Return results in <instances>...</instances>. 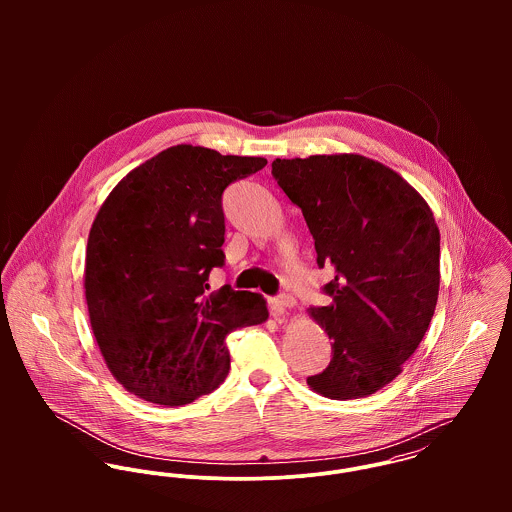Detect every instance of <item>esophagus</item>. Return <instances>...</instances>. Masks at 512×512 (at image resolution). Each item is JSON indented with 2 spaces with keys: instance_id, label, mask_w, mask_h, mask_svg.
Masks as SVG:
<instances>
[{
  "instance_id": "1",
  "label": "esophagus",
  "mask_w": 512,
  "mask_h": 512,
  "mask_svg": "<svg viewBox=\"0 0 512 512\" xmlns=\"http://www.w3.org/2000/svg\"><path fill=\"white\" fill-rule=\"evenodd\" d=\"M293 305H295V299L290 295H280L270 299V309L274 315H284L288 309H292Z\"/></svg>"
}]
</instances>
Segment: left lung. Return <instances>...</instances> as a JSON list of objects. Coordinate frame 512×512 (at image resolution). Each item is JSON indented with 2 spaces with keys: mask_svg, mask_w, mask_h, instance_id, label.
Returning <instances> with one entry per match:
<instances>
[{
  "mask_svg": "<svg viewBox=\"0 0 512 512\" xmlns=\"http://www.w3.org/2000/svg\"><path fill=\"white\" fill-rule=\"evenodd\" d=\"M272 175L335 280L307 309L333 341L329 366L307 378L331 400L390 384L422 343L439 292V228L424 197L394 169L359 153L276 159Z\"/></svg>",
  "mask_w": 512,
  "mask_h": 512,
  "instance_id": "1",
  "label": "left lung"
}]
</instances>
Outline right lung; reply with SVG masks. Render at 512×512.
I'll list each match as a JSON object with an SVG mask.
<instances>
[{"mask_svg": "<svg viewBox=\"0 0 512 512\" xmlns=\"http://www.w3.org/2000/svg\"><path fill=\"white\" fill-rule=\"evenodd\" d=\"M266 163L167 147L102 203L86 244L88 317L108 370L138 398L175 408L211 394L230 368L226 335L268 319L260 293L207 295L224 264L222 191Z\"/></svg>", "mask_w": 512, "mask_h": 512, "instance_id": "obj_1", "label": "right lung"}]
</instances>
